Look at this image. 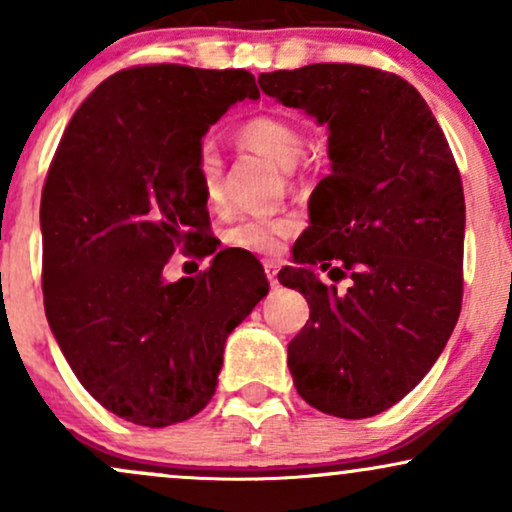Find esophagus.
Instances as JSON below:
<instances>
[{"label": "esophagus", "instance_id": "1", "mask_svg": "<svg viewBox=\"0 0 512 512\" xmlns=\"http://www.w3.org/2000/svg\"><path fill=\"white\" fill-rule=\"evenodd\" d=\"M263 268H266V277H268L270 285L277 287V270H280V268H277V263L275 261H266V263H263Z\"/></svg>", "mask_w": 512, "mask_h": 512}]
</instances>
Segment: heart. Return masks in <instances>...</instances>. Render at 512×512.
<instances>
[{"mask_svg": "<svg viewBox=\"0 0 512 512\" xmlns=\"http://www.w3.org/2000/svg\"><path fill=\"white\" fill-rule=\"evenodd\" d=\"M239 142L258 154L268 156L282 170H292L296 161L304 154V132L292 121L273 113H261V116L249 118L239 125ZM194 170L204 192L208 206H218L223 201V156L213 140H204L197 149ZM299 230V220L282 216H251L237 220L235 225L225 230V244L232 249L251 251L258 256H275L282 249L287 237Z\"/></svg>", "mask_w": 512, "mask_h": 512, "instance_id": "obj_1", "label": "heart"}]
</instances>
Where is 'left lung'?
<instances>
[{
    "instance_id": "obj_1",
    "label": "left lung",
    "mask_w": 512,
    "mask_h": 512,
    "mask_svg": "<svg viewBox=\"0 0 512 512\" xmlns=\"http://www.w3.org/2000/svg\"><path fill=\"white\" fill-rule=\"evenodd\" d=\"M261 90L327 125L332 173L308 199L299 266L277 280L306 296L289 342L299 396L361 420L399 403L430 372L463 301L465 197L430 106L399 75L356 63L261 73ZM315 269L335 281L337 293Z\"/></svg>"
}]
</instances>
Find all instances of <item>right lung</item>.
<instances>
[{
  "label": "right lung",
  "instance_id": "right-lung-1",
  "mask_svg": "<svg viewBox=\"0 0 512 512\" xmlns=\"http://www.w3.org/2000/svg\"><path fill=\"white\" fill-rule=\"evenodd\" d=\"M258 99L242 68L156 63L106 78L63 132L42 189L44 313L82 387L144 427L211 401L225 339L268 294L261 263L216 249L194 159L232 104ZM178 248L214 254L168 283Z\"/></svg>",
  "mask_w": 512,
  "mask_h": 512
}]
</instances>
